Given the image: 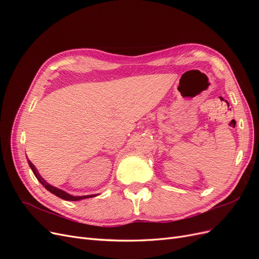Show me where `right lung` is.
<instances>
[{"label": "right lung", "mask_w": 259, "mask_h": 259, "mask_svg": "<svg viewBox=\"0 0 259 259\" xmlns=\"http://www.w3.org/2000/svg\"><path fill=\"white\" fill-rule=\"evenodd\" d=\"M28 164H29L30 168L32 169L33 174H34V176L36 177V179L45 187V189L49 190V191L52 192L53 194L57 195V197L60 198V199H64V200H66V201H80V200H83V199H89V198L96 197V195H97V194H90V195H81V197H75V195L69 194L68 192L59 189V188H56V187H54V186L50 185L48 182H46V180H44V178H43L40 174H38V171H37L36 167H35V166L33 165V164L31 163L29 160H28Z\"/></svg>", "instance_id": "1"}]
</instances>
